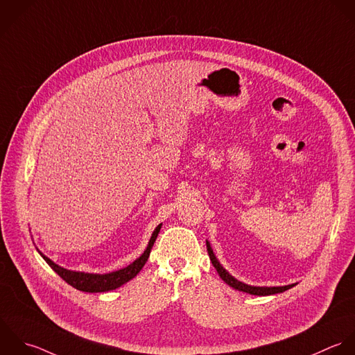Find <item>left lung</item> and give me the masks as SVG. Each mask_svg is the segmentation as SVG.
I'll list each match as a JSON object with an SVG mask.
<instances>
[{
	"label": "left lung",
	"instance_id": "left-lung-1",
	"mask_svg": "<svg viewBox=\"0 0 355 355\" xmlns=\"http://www.w3.org/2000/svg\"><path fill=\"white\" fill-rule=\"evenodd\" d=\"M206 246H207V253H209V257L214 266V268L217 270L220 278L227 284L230 285L231 288L236 289V291H241V292H245V293H249V295H254V296H270V295H275V293H282L291 288L295 286L293 285H288V286H250V285H246L238 279H235L232 275H230V272L225 271V268H223V266L218 263V260L216 259L211 248H210V243L206 241Z\"/></svg>",
	"mask_w": 355,
	"mask_h": 355
}]
</instances>
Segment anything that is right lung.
Instances as JSON below:
<instances>
[{
    "instance_id": "add662e5",
    "label": "right lung",
    "mask_w": 355,
    "mask_h": 355,
    "mask_svg": "<svg viewBox=\"0 0 355 355\" xmlns=\"http://www.w3.org/2000/svg\"><path fill=\"white\" fill-rule=\"evenodd\" d=\"M160 228H162V225L156 227V230L153 231V234L150 236L148 248L145 249V252L141 254L139 259H137L132 264L127 266L125 268H121L119 271H113V272H109V274H88V272H80V271H70V270H66V268L55 264L52 260H49L46 256H44L38 249L37 250L41 254V257L46 261V264L64 282H67L70 286L76 288L77 291L87 292V293L109 292V291L120 288L121 285H124L125 282H128L134 277H137V274L142 270V267L148 261V257L150 254L152 246H153V243H155V241L157 238V234H159Z\"/></svg>"
}]
</instances>
